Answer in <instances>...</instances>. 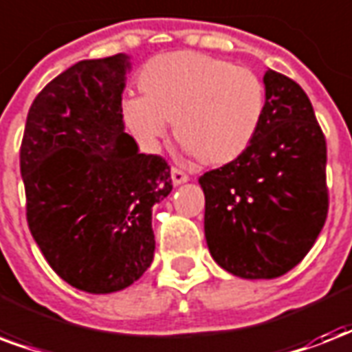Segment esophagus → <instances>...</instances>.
Instances as JSON below:
<instances>
[{
  "label": "esophagus",
  "mask_w": 352,
  "mask_h": 352,
  "mask_svg": "<svg viewBox=\"0 0 352 352\" xmlns=\"http://www.w3.org/2000/svg\"><path fill=\"white\" fill-rule=\"evenodd\" d=\"M190 177L184 173L182 170H179V168H171V181H173V184L175 186H179V184H182V182H186Z\"/></svg>",
  "instance_id": "obj_1"
}]
</instances>
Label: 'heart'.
I'll return each mask as SVG.
<instances>
[{
	"label": "heart",
	"instance_id": "b5f03b06",
	"mask_svg": "<svg viewBox=\"0 0 352 352\" xmlns=\"http://www.w3.org/2000/svg\"><path fill=\"white\" fill-rule=\"evenodd\" d=\"M122 103L123 122L144 147H157L173 123L177 142L205 166L234 162L253 144L265 114L264 82L253 69L197 51H173L140 69Z\"/></svg>",
	"mask_w": 352,
	"mask_h": 352
}]
</instances>
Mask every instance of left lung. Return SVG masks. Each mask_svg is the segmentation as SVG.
<instances>
[{"mask_svg": "<svg viewBox=\"0 0 352 352\" xmlns=\"http://www.w3.org/2000/svg\"><path fill=\"white\" fill-rule=\"evenodd\" d=\"M265 114L234 162L199 177L212 258L241 278H275L299 264L329 212L327 142L297 82L267 69Z\"/></svg>", "mask_w": 352, "mask_h": 352, "instance_id": "obj_1", "label": "left lung"}]
</instances>
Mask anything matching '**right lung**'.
Instances as JSON below:
<instances>
[{
	"label": "right lung",
	"mask_w": 352,
	"mask_h": 352,
	"mask_svg": "<svg viewBox=\"0 0 352 352\" xmlns=\"http://www.w3.org/2000/svg\"><path fill=\"white\" fill-rule=\"evenodd\" d=\"M127 55L80 60L47 82L20 147L27 225L69 286L112 294L153 262V205L171 192L170 166L123 129Z\"/></svg>",
	"instance_id": "1"
}]
</instances>
